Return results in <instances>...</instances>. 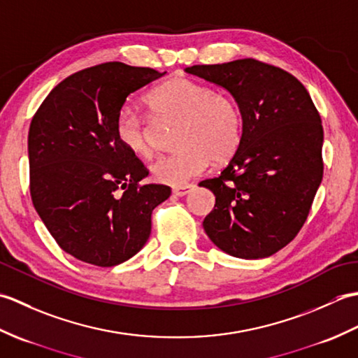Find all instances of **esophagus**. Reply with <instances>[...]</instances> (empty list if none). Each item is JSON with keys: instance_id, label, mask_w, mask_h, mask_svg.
<instances>
[{"instance_id": "esophagus-1", "label": "esophagus", "mask_w": 358, "mask_h": 358, "mask_svg": "<svg viewBox=\"0 0 358 358\" xmlns=\"http://www.w3.org/2000/svg\"><path fill=\"white\" fill-rule=\"evenodd\" d=\"M195 189V186L194 185H185V186H177V187H173V194L177 195V196H185V195H187L189 192H192Z\"/></svg>"}]
</instances>
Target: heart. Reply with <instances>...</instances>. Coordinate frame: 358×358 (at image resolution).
Returning <instances> with one entry per match:
<instances>
[{
	"mask_svg": "<svg viewBox=\"0 0 358 358\" xmlns=\"http://www.w3.org/2000/svg\"><path fill=\"white\" fill-rule=\"evenodd\" d=\"M146 101L159 118L180 121L172 155H163L150 164L159 183L185 186L208 169L210 159L224 162L237 152L243 135V113L229 95L189 78H172L152 90ZM118 143L136 157H150L154 143L143 118L132 108L121 109L115 121Z\"/></svg>",
	"mask_w": 358,
	"mask_h": 358,
	"instance_id": "b5f03b06",
	"label": "heart"
}]
</instances>
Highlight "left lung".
Instances as JSON below:
<instances>
[{
	"instance_id": "left-lung-1",
	"label": "left lung",
	"mask_w": 358,
	"mask_h": 358,
	"mask_svg": "<svg viewBox=\"0 0 358 358\" xmlns=\"http://www.w3.org/2000/svg\"><path fill=\"white\" fill-rule=\"evenodd\" d=\"M185 71L224 87L243 113L237 152L200 183L215 195L204 231L232 257H271L300 232L322 183L320 113L294 75L254 58Z\"/></svg>"
}]
</instances>
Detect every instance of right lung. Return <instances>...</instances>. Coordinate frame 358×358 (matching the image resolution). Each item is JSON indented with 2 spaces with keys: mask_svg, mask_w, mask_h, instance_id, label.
Segmentation results:
<instances>
[{
  "mask_svg": "<svg viewBox=\"0 0 358 358\" xmlns=\"http://www.w3.org/2000/svg\"><path fill=\"white\" fill-rule=\"evenodd\" d=\"M166 72L112 62L52 89L29 129L30 196L64 252L110 268L150 235V215L171 187L141 185L149 171L117 140L126 98Z\"/></svg>",
  "mask_w": 358,
  "mask_h": 358,
  "instance_id": "1",
  "label": "right lung"
}]
</instances>
